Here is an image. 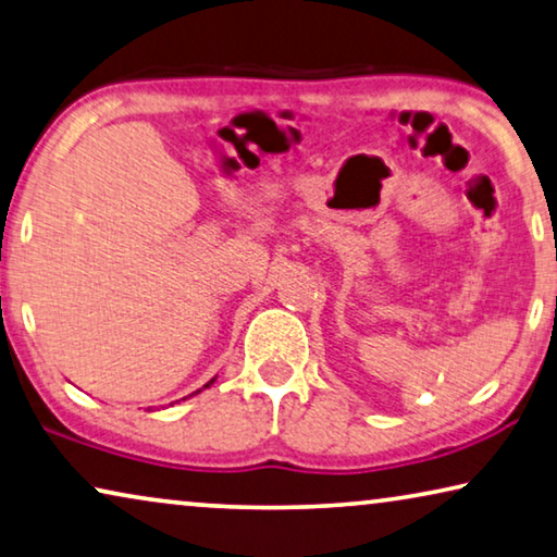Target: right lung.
I'll return each instance as SVG.
<instances>
[{
  "label": "right lung",
  "instance_id": "add662e5",
  "mask_svg": "<svg viewBox=\"0 0 557 557\" xmlns=\"http://www.w3.org/2000/svg\"><path fill=\"white\" fill-rule=\"evenodd\" d=\"M212 383H214V377H212V380H210V383H207V385H205V387H210V385H212Z\"/></svg>",
  "mask_w": 557,
  "mask_h": 557
}]
</instances>
